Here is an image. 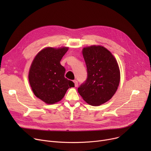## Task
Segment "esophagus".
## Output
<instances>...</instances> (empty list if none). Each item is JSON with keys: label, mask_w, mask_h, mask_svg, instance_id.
<instances>
[{"label": "esophagus", "mask_w": 151, "mask_h": 151, "mask_svg": "<svg viewBox=\"0 0 151 151\" xmlns=\"http://www.w3.org/2000/svg\"><path fill=\"white\" fill-rule=\"evenodd\" d=\"M73 83H74V84H75V87H77L78 85V81H77L76 80H74V81H73Z\"/></svg>", "instance_id": "obj_1"}]
</instances>
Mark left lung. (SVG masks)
Masks as SVG:
<instances>
[{
    "label": "left lung",
    "mask_w": 151,
    "mask_h": 151,
    "mask_svg": "<svg viewBox=\"0 0 151 151\" xmlns=\"http://www.w3.org/2000/svg\"><path fill=\"white\" fill-rule=\"evenodd\" d=\"M87 67L86 80L78 88L83 100L92 106H99L111 99L120 81L117 62L105 47L91 46L83 50Z\"/></svg>",
    "instance_id": "8db88e82"
}]
</instances>
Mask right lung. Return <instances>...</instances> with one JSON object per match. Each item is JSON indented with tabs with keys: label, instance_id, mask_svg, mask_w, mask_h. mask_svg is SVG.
<instances>
[{
	"label": "right lung",
	"instance_id": "add662e5",
	"mask_svg": "<svg viewBox=\"0 0 151 151\" xmlns=\"http://www.w3.org/2000/svg\"><path fill=\"white\" fill-rule=\"evenodd\" d=\"M67 47L58 49L46 47L34 58L29 73V81L35 96L47 104L58 102L68 88L75 87L73 81L65 78V69L60 61L67 52Z\"/></svg>",
	"mask_w": 151,
	"mask_h": 151
}]
</instances>
